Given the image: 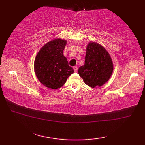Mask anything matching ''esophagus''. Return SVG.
I'll list each match as a JSON object with an SVG mask.
<instances>
[{
	"label": "esophagus",
	"mask_w": 145,
	"mask_h": 145,
	"mask_svg": "<svg viewBox=\"0 0 145 145\" xmlns=\"http://www.w3.org/2000/svg\"><path fill=\"white\" fill-rule=\"evenodd\" d=\"M73 69H74L75 72H77V70H78V67H76V66L73 67Z\"/></svg>",
	"instance_id": "esophagus-1"
}]
</instances>
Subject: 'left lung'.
Instances as JSON below:
<instances>
[{
    "mask_svg": "<svg viewBox=\"0 0 145 145\" xmlns=\"http://www.w3.org/2000/svg\"><path fill=\"white\" fill-rule=\"evenodd\" d=\"M113 70L112 58L106 49L96 42L89 43L85 64L78 70L85 84L92 88L101 87L110 79Z\"/></svg>",
    "mask_w": 145,
    "mask_h": 145,
    "instance_id": "8db88e82",
    "label": "left lung"
}]
</instances>
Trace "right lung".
Returning <instances> with one entry per match:
<instances>
[{
    "label": "right lung",
    "mask_w": 145,
    "mask_h": 145,
    "mask_svg": "<svg viewBox=\"0 0 145 145\" xmlns=\"http://www.w3.org/2000/svg\"><path fill=\"white\" fill-rule=\"evenodd\" d=\"M66 44L65 40H52L42 47L35 58L34 70L37 77L49 88L56 90L60 88L74 72L63 55Z\"/></svg>",
    "instance_id": "right-lung-1"
}]
</instances>
